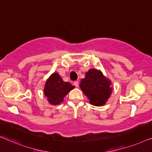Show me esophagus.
Masks as SVG:
<instances>
[{
  "label": "esophagus",
  "mask_w": 152,
  "mask_h": 152,
  "mask_svg": "<svg viewBox=\"0 0 152 152\" xmlns=\"http://www.w3.org/2000/svg\"><path fill=\"white\" fill-rule=\"evenodd\" d=\"M74 85L76 87H78V86H79V82H78V81H75V82H74Z\"/></svg>",
  "instance_id": "34e87169"
}]
</instances>
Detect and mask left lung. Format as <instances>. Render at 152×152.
Instances as JSON below:
<instances>
[{
    "mask_svg": "<svg viewBox=\"0 0 152 152\" xmlns=\"http://www.w3.org/2000/svg\"><path fill=\"white\" fill-rule=\"evenodd\" d=\"M111 81L100 70L91 68L82 79L80 86L91 104L99 107L104 105L111 96Z\"/></svg>",
    "mask_w": 152,
    "mask_h": 152,
    "instance_id": "obj_1",
    "label": "left lung"
}]
</instances>
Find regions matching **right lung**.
<instances>
[{
	"mask_svg": "<svg viewBox=\"0 0 152 152\" xmlns=\"http://www.w3.org/2000/svg\"><path fill=\"white\" fill-rule=\"evenodd\" d=\"M74 88L75 86L69 82H64L57 72H54L47 80L43 92L50 104L57 105L64 101V97Z\"/></svg>",
	"mask_w": 152,
	"mask_h": 152,
	"instance_id": "right-lung-1",
	"label": "right lung"
}]
</instances>
